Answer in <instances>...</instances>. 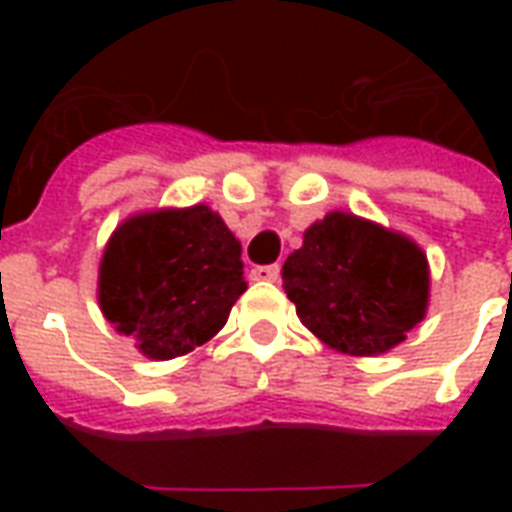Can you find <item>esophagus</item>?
<instances>
[{
	"label": "esophagus",
	"instance_id": "1",
	"mask_svg": "<svg viewBox=\"0 0 512 512\" xmlns=\"http://www.w3.org/2000/svg\"><path fill=\"white\" fill-rule=\"evenodd\" d=\"M252 277L263 279V282H277L279 266H257L255 271H252Z\"/></svg>",
	"mask_w": 512,
	"mask_h": 512
}]
</instances>
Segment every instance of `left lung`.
<instances>
[{"instance_id":"1","label":"left lung","mask_w":512,"mask_h":512,"mask_svg":"<svg viewBox=\"0 0 512 512\" xmlns=\"http://www.w3.org/2000/svg\"><path fill=\"white\" fill-rule=\"evenodd\" d=\"M282 288L321 343L378 356L425 318L430 268L408 235L332 211L304 230L301 249L282 266Z\"/></svg>"}]
</instances>
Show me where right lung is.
I'll use <instances>...</instances> for the list:
<instances>
[{
  "mask_svg": "<svg viewBox=\"0 0 512 512\" xmlns=\"http://www.w3.org/2000/svg\"><path fill=\"white\" fill-rule=\"evenodd\" d=\"M244 290L241 241L202 202L128 216L98 266L104 318L156 362L208 343Z\"/></svg>",
  "mask_w": 512,
  "mask_h": 512,
  "instance_id": "right-lung-1",
  "label": "right lung"
}]
</instances>
